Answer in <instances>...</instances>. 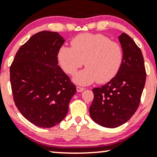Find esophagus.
<instances>
[{
	"mask_svg": "<svg viewBox=\"0 0 157 157\" xmlns=\"http://www.w3.org/2000/svg\"><path fill=\"white\" fill-rule=\"evenodd\" d=\"M76 90H77V92H82V91H83L84 90H85V87H80V86H77Z\"/></svg>",
	"mask_w": 157,
	"mask_h": 157,
	"instance_id": "obj_1",
	"label": "esophagus"
}]
</instances>
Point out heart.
I'll return each instance as SVG.
<instances>
[{
  "instance_id": "1",
  "label": "heart",
  "mask_w": 157,
  "mask_h": 157,
  "mask_svg": "<svg viewBox=\"0 0 157 157\" xmlns=\"http://www.w3.org/2000/svg\"><path fill=\"white\" fill-rule=\"evenodd\" d=\"M72 48L62 46L58 52V60L62 70L74 75L85 63V70L75 75L74 81L88 85L109 82L120 70L124 54L119 43L111 41L100 33H83L74 37Z\"/></svg>"
}]
</instances>
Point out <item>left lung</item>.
Listing matches in <instances>:
<instances>
[{
	"instance_id": "obj_1",
	"label": "left lung",
	"mask_w": 157,
	"mask_h": 157,
	"mask_svg": "<svg viewBox=\"0 0 157 157\" xmlns=\"http://www.w3.org/2000/svg\"><path fill=\"white\" fill-rule=\"evenodd\" d=\"M124 58L117 75L105 85L93 89L90 106L93 121L106 128H115L129 121L139 108L146 81L141 49L125 33L119 36Z\"/></svg>"
}]
</instances>
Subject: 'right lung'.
Instances as JSON below:
<instances>
[{
  "label": "right lung",
  "mask_w": 157,
  "mask_h": 157,
  "mask_svg": "<svg viewBox=\"0 0 157 157\" xmlns=\"http://www.w3.org/2000/svg\"><path fill=\"white\" fill-rule=\"evenodd\" d=\"M63 43L57 32H39L20 47L10 68L16 107L28 121L42 128L63 121L76 92L58 65V52Z\"/></svg>",
  "instance_id": "right-lung-1"
}]
</instances>
